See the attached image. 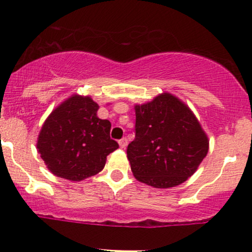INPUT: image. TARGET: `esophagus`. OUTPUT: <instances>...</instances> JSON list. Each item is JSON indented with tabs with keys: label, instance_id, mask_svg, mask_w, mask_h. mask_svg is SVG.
I'll return each instance as SVG.
<instances>
[{
	"label": "esophagus",
	"instance_id": "1",
	"mask_svg": "<svg viewBox=\"0 0 252 252\" xmlns=\"http://www.w3.org/2000/svg\"><path fill=\"white\" fill-rule=\"evenodd\" d=\"M118 143H120V147L122 149H124L126 147V144H128V141H126V137H123V138H121L120 141H118Z\"/></svg>",
	"mask_w": 252,
	"mask_h": 252
}]
</instances>
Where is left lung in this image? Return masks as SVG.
Segmentation results:
<instances>
[{
  "label": "left lung",
  "mask_w": 252,
  "mask_h": 252,
  "mask_svg": "<svg viewBox=\"0 0 252 252\" xmlns=\"http://www.w3.org/2000/svg\"><path fill=\"white\" fill-rule=\"evenodd\" d=\"M135 140L126 156L138 181L169 189L186 181L209 152V140L192 111L170 94L136 105Z\"/></svg>",
  "instance_id": "left-lung-1"
}]
</instances>
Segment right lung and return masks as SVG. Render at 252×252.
Returning <instances> with one entry per match:
<instances>
[{
    "instance_id": "1",
    "label": "right lung",
    "mask_w": 252,
    "mask_h": 252,
    "mask_svg": "<svg viewBox=\"0 0 252 252\" xmlns=\"http://www.w3.org/2000/svg\"><path fill=\"white\" fill-rule=\"evenodd\" d=\"M98 108L90 97L73 96L43 123L37 152L54 175L71 181L96 175L118 148L110 138L111 123L97 117Z\"/></svg>"
}]
</instances>
